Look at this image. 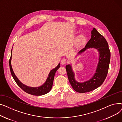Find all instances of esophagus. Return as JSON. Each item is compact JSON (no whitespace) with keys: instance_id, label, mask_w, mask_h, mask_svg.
<instances>
[{"instance_id":"obj_1","label":"esophagus","mask_w":122,"mask_h":122,"mask_svg":"<svg viewBox=\"0 0 122 122\" xmlns=\"http://www.w3.org/2000/svg\"><path fill=\"white\" fill-rule=\"evenodd\" d=\"M66 62H67L66 59H65V58H63L61 60V63L62 64V65H65V64L66 63Z\"/></svg>"}]
</instances>
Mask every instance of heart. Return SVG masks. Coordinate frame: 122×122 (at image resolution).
Instances as JSON below:
<instances>
[{
    "label": "heart",
    "mask_w": 122,
    "mask_h": 122,
    "mask_svg": "<svg viewBox=\"0 0 122 122\" xmlns=\"http://www.w3.org/2000/svg\"><path fill=\"white\" fill-rule=\"evenodd\" d=\"M86 40V38L85 36L81 35L78 36V37L76 38V42L79 45H81L82 44L84 43Z\"/></svg>",
    "instance_id": "1"
}]
</instances>
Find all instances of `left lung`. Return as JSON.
<instances>
[{
	"label": "left lung",
	"mask_w": 122,
	"mask_h": 122,
	"mask_svg": "<svg viewBox=\"0 0 122 122\" xmlns=\"http://www.w3.org/2000/svg\"><path fill=\"white\" fill-rule=\"evenodd\" d=\"M89 48H94L99 53L98 63L95 71L92 77L84 82H79L75 79L72 64L66 66L68 79L74 90L79 93H85L93 91L99 87L104 82L107 76L110 61V51L108 44L103 36L100 35L96 29L92 30L91 38L85 48L76 54V57L81 55Z\"/></svg>",
	"instance_id": "1"
}]
</instances>
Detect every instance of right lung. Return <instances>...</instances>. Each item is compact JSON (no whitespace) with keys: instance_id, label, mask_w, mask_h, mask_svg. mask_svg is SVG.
Segmentation results:
<instances>
[{"instance_id":"1","label":"right lung","mask_w":122,"mask_h":122,"mask_svg":"<svg viewBox=\"0 0 122 122\" xmlns=\"http://www.w3.org/2000/svg\"><path fill=\"white\" fill-rule=\"evenodd\" d=\"M12 54V48L11 50V57L9 60L10 70V72L14 80H15V81L17 83V84L18 85L19 87L21 88L25 92L31 95H36V96L44 95L48 93L51 91V89L52 87L55 73L57 71V70L60 67V63H59L58 65L55 68L51 70L50 71L48 75L47 78L46 79V81H45V82L43 85L37 87H31V86H27L23 84V83L18 79L17 76L15 75L13 70L12 65H11Z\"/></svg>"}]
</instances>
